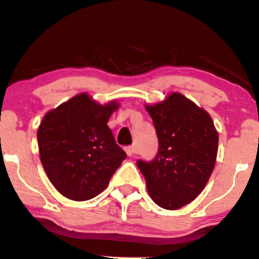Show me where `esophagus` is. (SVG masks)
<instances>
[{
    "label": "esophagus",
    "instance_id": "obj_1",
    "mask_svg": "<svg viewBox=\"0 0 259 259\" xmlns=\"http://www.w3.org/2000/svg\"><path fill=\"white\" fill-rule=\"evenodd\" d=\"M125 152L127 153V156H133L135 153V147L134 146L125 147Z\"/></svg>",
    "mask_w": 259,
    "mask_h": 259
}]
</instances>
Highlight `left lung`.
Listing matches in <instances>:
<instances>
[{
  "label": "left lung",
  "mask_w": 259,
  "mask_h": 259,
  "mask_svg": "<svg viewBox=\"0 0 259 259\" xmlns=\"http://www.w3.org/2000/svg\"><path fill=\"white\" fill-rule=\"evenodd\" d=\"M158 138L152 161L139 160L150 197L176 210L194 200L208 183L218 155L219 135L208 112L181 93L146 106Z\"/></svg>",
  "instance_id": "obj_1"
}]
</instances>
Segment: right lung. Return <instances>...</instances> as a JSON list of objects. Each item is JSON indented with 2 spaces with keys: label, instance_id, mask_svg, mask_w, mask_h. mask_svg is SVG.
<instances>
[{
  "label": "right lung",
  "instance_id": "right-lung-1",
  "mask_svg": "<svg viewBox=\"0 0 259 259\" xmlns=\"http://www.w3.org/2000/svg\"><path fill=\"white\" fill-rule=\"evenodd\" d=\"M118 107L116 102L102 106L79 93L44 115L36 133L39 155L64 197L76 201L95 198L126 158L107 125Z\"/></svg>",
  "mask_w": 259,
  "mask_h": 259
}]
</instances>
